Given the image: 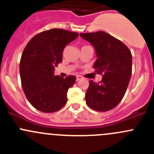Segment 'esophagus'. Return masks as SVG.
<instances>
[{
  "label": "esophagus",
  "instance_id": "obj_1",
  "mask_svg": "<svg viewBox=\"0 0 154 154\" xmlns=\"http://www.w3.org/2000/svg\"><path fill=\"white\" fill-rule=\"evenodd\" d=\"M81 79H82L81 76L78 75V76H77V79H76V80H77V81H79V80H80Z\"/></svg>",
  "mask_w": 154,
  "mask_h": 154
}]
</instances>
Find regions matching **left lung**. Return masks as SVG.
Wrapping results in <instances>:
<instances>
[{
  "label": "left lung",
  "instance_id": "left-lung-1",
  "mask_svg": "<svg viewBox=\"0 0 154 154\" xmlns=\"http://www.w3.org/2000/svg\"><path fill=\"white\" fill-rule=\"evenodd\" d=\"M95 48L97 59L95 72L101 81H89L86 102L92 109L106 112L115 108L125 96L132 74V54L120 40L103 31L80 33Z\"/></svg>",
  "mask_w": 154,
  "mask_h": 154
}]
</instances>
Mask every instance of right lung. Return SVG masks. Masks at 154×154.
<instances>
[{
	"instance_id": "add662e5",
	"label": "right lung",
	"mask_w": 154,
	"mask_h": 154,
	"mask_svg": "<svg viewBox=\"0 0 154 154\" xmlns=\"http://www.w3.org/2000/svg\"><path fill=\"white\" fill-rule=\"evenodd\" d=\"M77 32L63 29L43 31L32 37L24 48L20 61L21 86L32 106L43 112H57L67 102L68 88L76 77L54 76V68L63 61L66 45L78 37Z\"/></svg>"
}]
</instances>
